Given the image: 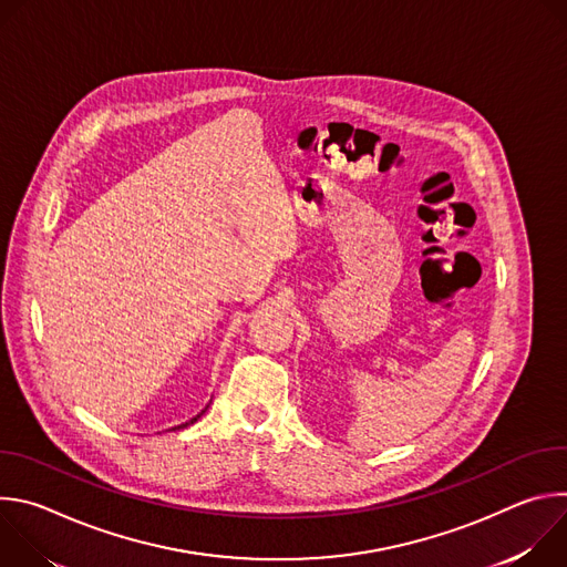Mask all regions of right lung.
Segmentation results:
<instances>
[{
	"label": "right lung",
	"mask_w": 567,
	"mask_h": 567,
	"mask_svg": "<svg viewBox=\"0 0 567 567\" xmlns=\"http://www.w3.org/2000/svg\"><path fill=\"white\" fill-rule=\"evenodd\" d=\"M202 413H204V411H202ZM197 417H199V415H197ZM197 417H195V420H190V422H186V424H182V426H175V429H184V426H190L193 422H197Z\"/></svg>",
	"instance_id": "right-lung-1"
}]
</instances>
